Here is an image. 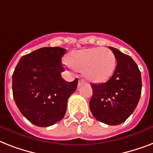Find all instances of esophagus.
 Listing matches in <instances>:
<instances>
[{"label": "esophagus", "mask_w": 153, "mask_h": 153, "mask_svg": "<svg viewBox=\"0 0 153 153\" xmlns=\"http://www.w3.org/2000/svg\"><path fill=\"white\" fill-rule=\"evenodd\" d=\"M83 82H84V80L83 79H79V84H78V85H79V86H82V84H83Z\"/></svg>", "instance_id": "1"}]
</instances>
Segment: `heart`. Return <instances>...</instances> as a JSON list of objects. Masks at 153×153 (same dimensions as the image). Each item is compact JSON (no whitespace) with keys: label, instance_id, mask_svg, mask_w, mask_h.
Segmentation results:
<instances>
[{"label":"heart","instance_id":"b5f03b06","mask_svg":"<svg viewBox=\"0 0 153 153\" xmlns=\"http://www.w3.org/2000/svg\"><path fill=\"white\" fill-rule=\"evenodd\" d=\"M73 69L82 71L88 81L102 83L109 80L116 68V57L107 48H92L72 51L67 59Z\"/></svg>","mask_w":153,"mask_h":153}]
</instances>
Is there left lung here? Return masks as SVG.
<instances>
[{
    "label": "left lung",
    "instance_id": "1",
    "mask_svg": "<svg viewBox=\"0 0 153 153\" xmlns=\"http://www.w3.org/2000/svg\"><path fill=\"white\" fill-rule=\"evenodd\" d=\"M117 67L109 80L91 84L93 95L90 109L98 121L117 126L123 123L137 105L141 94V75L137 65L128 55L109 47Z\"/></svg>",
    "mask_w": 153,
    "mask_h": 153
}]
</instances>
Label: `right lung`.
<instances>
[{
	"label": "right lung",
	"mask_w": 153,
	"mask_h": 153,
	"mask_svg": "<svg viewBox=\"0 0 153 153\" xmlns=\"http://www.w3.org/2000/svg\"><path fill=\"white\" fill-rule=\"evenodd\" d=\"M66 49L45 47L20 58L13 74V98L20 113L39 127L61 121L78 79L64 81L61 63Z\"/></svg>",
	"instance_id": "1"
}]
</instances>
